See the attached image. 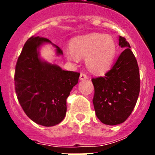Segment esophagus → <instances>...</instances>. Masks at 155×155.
<instances>
[{
    "label": "esophagus",
    "mask_w": 155,
    "mask_h": 155,
    "mask_svg": "<svg viewBox=\"0 0 155 155\" xmlns=\"http://www.w3.org/2000/svg\"><path fill=\"white\" fill-rule=\"evenodd\" d=\"M88 79V77H87V75H85V74H84V73H81L80 74V80H86Z\"/></svg>",
    "instance_id": "1"
}]
</instances>
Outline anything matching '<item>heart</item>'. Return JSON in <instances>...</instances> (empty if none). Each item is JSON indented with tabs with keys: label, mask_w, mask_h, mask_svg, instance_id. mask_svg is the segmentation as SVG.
Wrapping results in <instances>:
<instances>
[{
	"label": "heart",
	"mask_w": 155,
	"mask_h": 155,
	"mask_svg": "<svg viewBox=\"0 0 155 155\" xmlns=\"http://www.w3.org/2000/svg\"><path fill=\"white\" fill-rule=\"evenodd\" d=\"M71 50L66 51V57L76 63L85 58L87 68L92 72L102 73L110 69L117 54V44L110 35L92 33L74 38Z\"/></svg>",
	"instance_id": "heart-1"
}]
</instances>
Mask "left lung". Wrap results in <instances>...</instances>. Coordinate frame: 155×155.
<instances>
[{"label": "left lung", "instance_id": "left-lung-1", "mask_svg": "<svg viewBox=\"0 0 155 155\" xmlns=\"http://www.w3.org/2000/svg\"><path fill=\"white\" fill-rule=\"evenodd\" d=\"M119 46L124 51L112 69L103 77L92 80L95 112L98 119L108 125L121 124L130 117L140 92L139 69L130 43L119 36Z\"/></svg>", "mask_w": 155, "mask_h": 155}]
</instances>
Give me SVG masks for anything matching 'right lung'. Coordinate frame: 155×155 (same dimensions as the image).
Returning <instances> with one entry per match:
<instances>
[{
    "instance_id": "right-lung-1",
    "label": "right lung",
    "mask_w": 155,
    "mask_h": 155,
    "mask_svg": "<svg viewBox=\"0 0 155 155\" xmlns=\"http://www.w3.org/2000/svg\"><path fill=\"white\" fill-rule=\"evenodd\" d=\"M49 43L56 55L62 50L45 38H30L16 64L15 91L21 108L33 121L43 126H54L64 119L67 98L78 84L80 73L64 71L55 63L42 59L40 48Z\"/></svg>"
}]
</instances>
